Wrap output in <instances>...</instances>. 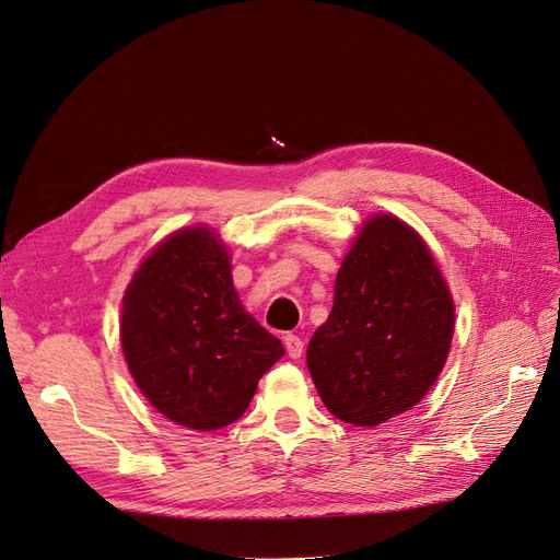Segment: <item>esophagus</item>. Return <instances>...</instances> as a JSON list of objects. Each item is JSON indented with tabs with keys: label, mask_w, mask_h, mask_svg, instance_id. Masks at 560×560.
Segmentation results:
<instances>
[{
	"label": "esophagus",
	"mask_w": 560,
	"mask_h": 560,
	"mask_svg": "<svg viewBox=\"0 0 560 560\" xmlns=\"http://www.w3.org/2000/svg\"><path fill=\"white\" fill-rule=\"evenodd\" d=\"M283 343H285V350L290 354V359H300L302 352H304V340L298 336V334H285L283 336Z\"/></svg>",
	"instance_id": "esophagus-1"
}]
</instances>
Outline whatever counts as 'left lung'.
<instances>
[{
  "instance_id": "1",
  "label": "left lung",
  "mask_w": 560,
  "mask_h": 560,
  "mask_svg": "<svg viewBox=\"0 0 560 560\" xmlns=\"http://www.w3.org/2000/svg\"><path fill=\"white\" fill-rule=\"evenodd\" d=\"M453 327L451 290L421 235L375 214L340 262L331 313L306 348L313 384L336 419L380 425L430 392Z\"/></svg>"
}]
</instances>
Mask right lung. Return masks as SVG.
<instances>
[{
    "label": "right lung",
    "mask_w": 560,
    "mask_h": 560,
    "mask_svg": "<svg viewBox=\"0 0 560 560\" xmlns=\"http://www.w3.org/2000/svg\"><path fill=\"white\" fill-rule=\"evenodd\" d=\"M120 346L145 400L201 432L245 415L258 380L283 357L281 340L242 308L229 249L206 226L172 233L139 265Z\"/></svg>",
    "instance_id": "right-lung-1"
}]
</instances>
